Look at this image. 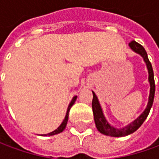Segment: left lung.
Listing matches in <instances>:
<instances>
[{
  "instance_id": "obj_1",
  "label": "left lung",
  "mask_w": 159,
  "mask_h": 159,
  "mask_svg": "<svg viewBox=\"0 0 159 159\" xmlns=\"http://www.w3.org/2000/svg\"><path fill=\"white\" fill-rule=\"evenodd\" d=\"M129 45L131 48L133 49L134 51L137 53H139L143 57L145 62L147 64V69H148V73H149V83H150V95H149V101L147 104V107L146 110L144 111V112L140 117H138L136 120H134L133 123H130L129 125H128L125 128L123 129H115L113 127H111L107 123L105 117H104L103 112L101 110V107L99 103V100L97 99L95 93L93 92V100H92V108H93V118H94V122H95V125H96L97 129L100 131L101 134H104L106 135H109V136L112 137H123L129 135L130 134L134 133V131H136L141 124L144 123V121L148 116V114L150 112L151 107L152 106L154 100V94H155V81H154V74L153 70H152V64L148 59L147 57V53L146 50L142 46L140 45V43H138L135 41H132L129 43Z\"/></svg>"
}]
</instances>
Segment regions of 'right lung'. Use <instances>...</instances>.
Instances as JSON below:
<instances>
[{"label": "right lung", "mask_w": 159, "mask_h": 159, "mask_svg": "<svg viewBox=\"0 0 159 159\" xmlns=\"http://www.w3.org/2000/svg\"><path fill=\"white\" fill-rule=\"evenodd\" d=\"M76 97L77 96H75L73 97L72 100H71V102L70 103L69 107H68V109H67V112H66V117H65V119H64V121H63V123L60 124V126L57 129H55L54 131H52V132H51V133L49 134H44V136H47V135H53V134H59L60 133V132H62L63 130L65 129V128L66 127V124H67V122H68V117H69V111L70 110V108H71V107L73 106V104L75 103V101H76Z\"/></svg>", "instance_id": "add662e5"}]
</instances>
